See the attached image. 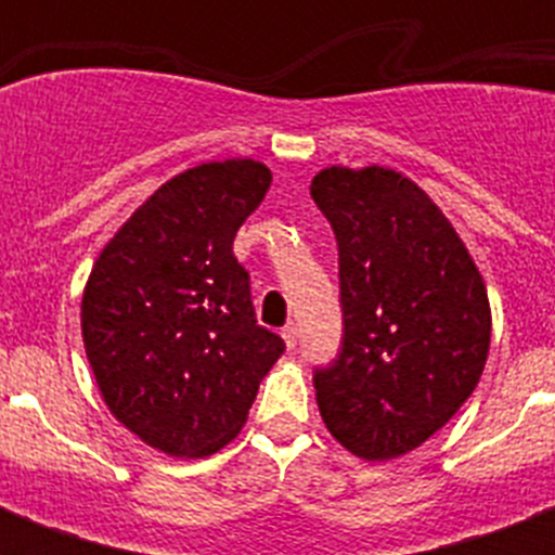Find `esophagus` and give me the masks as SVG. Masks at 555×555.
Segmentation results:
<instances>
[{
    "label": "esophagus",
    "instance_id": "obj_1",
    "mask_svg": "<svg viewBox=\"0 0 555 555\" xmlns=\"http://www.w3.org/2000/svg\"><path fill=\"white\" fill-rule=\"evenodd\" d=\"M282 339H285L287 348L296 346V339H299V328H296L294 322H287L285 328H282Z\"/></svg>",
    "mask_w": 555,
    "mask_h": 555
}]
</instances>
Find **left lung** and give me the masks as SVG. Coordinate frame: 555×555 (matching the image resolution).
<instances>
[{"label": "left lung", "mask_w": 555, "mask_h": 555, "mask_svg": "<svg viewBox=\"0 0 555 555\" xmlns=\"http://www.w3.org/2000/svg\"><path fill=\"white\" fill-rule=\"evenodd\" d=\"M311 198L337 235L346 325L337 363L313 377L322 421L357 457H400L478 386L487 285L438 204L397 169H322Z\"/></svg>", "instance_id": "left-lung-1"}]
</instances>
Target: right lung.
I'll return each mask as SVG.
<instances>
[{"label":"right lung","mask_w":555,"mask_h":555,"mask_svg":"<svg viewBox=\"0 0 555 555\" xmlns=\"http://www.w3.org/2000/svg\"><path fill=\"white\" fill-rule=\"evenodd\" d=\"M270 181L253 158L169 178L108 238L82 291V346L103 403L172 457L227 447L285 351L256 322L250 276L233 256Z\"/></svg>","instance_id":"1"}]
</instances>
